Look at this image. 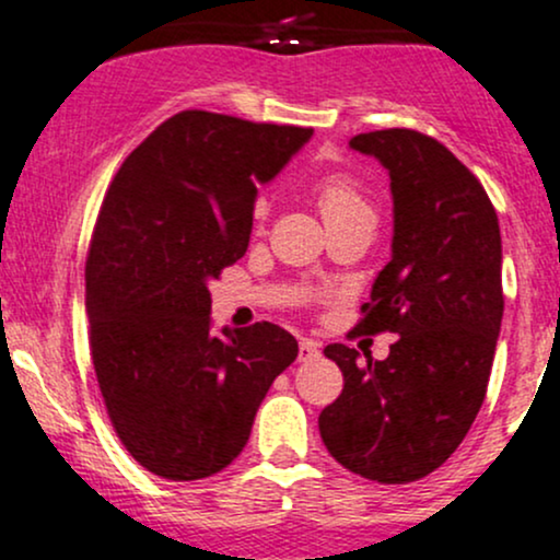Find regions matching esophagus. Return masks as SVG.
Returning <instances> with one entry per match:
<instances>
[{"label": "esophagus", "mask_w": 560, "mask_h": 560, "mask_svg": "<svg viewBox=\"0 0 560 560\" xmlns=\"http://www.w3.org/2000/svg\"><path fill=\"white\" fill-rule=\"evenodd\" d=\"M319 357V343L312 338H301L299 341V362H312Z\"/></svg>", "instance_id": "obj_1"}]
</instances>
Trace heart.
<instances>
[{
  "instance_id": "heart-1",
  "label": "heart",
  "mask_w": 560,
  "mask_h": 560,
  "mask_svg": "<svg viewBox=\"0 0 560 560\" xmlns=\"http://www.w3.org/2000/svg\"><path fill=\"white\" fill-rule=\"evenodd\" d=\"M314 198H317L325 224L336 222V219L354 217V213H373L370 211V203L360 192V187L349 177H343V174H330V177L319 182L317 190H314Z\"/></svg>"
}]
</instances>
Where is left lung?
<instances>
[{
	"mask_svg": "<svg viewBox=\"0 0 560 560\" xmlns=\"http://www.w3.org/2000/svg\"><path fill=\"white\" fill-rule=\"evenodd\" d=\"M349 148L388 172L392 259L357 325L397 332L386 360L330 343L343 392L319 436L343 468L407 483L436 470L479 416L502 323V241L481 182L442 142L412 129L357 135Z\"/></svg>",
	"mask_w": 560,
	"mask_h": 560,
	"instance_id": "left-lung-1",
	"label": "left lung"
}]
</instances>
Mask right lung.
<instances>
[{
	"label": "right lung",
	"instance_id": "1",
	"mask_svg": "<svg viewBox=\"0 0 560 560\" xmlns=\"http://www.w3.org/2000/svg\"><path fill=\"white\" fill-rule=\"evenodd\" d=\"M310 140L312 129L182 110L113 179L86 256L90 347L113 429L150 474L228 468L299 357L272 323L213 332L209 282L246 254L259 185Z\"/></svg>",
	"mask_w": 560,
	"mask_h": 560
}]
</instances>
